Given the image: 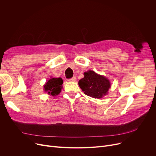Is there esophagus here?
Returning <instances> with one entry per match:
<instances>
[{"mask_svg": "<svg viewBox=\"0 0 156 156\" xmlns=\"http://www.w3.org/2000/svg\"><path fill=\"white\" fill-rule=\"evenodd\" d=\"M76 77H73V78H70V79H69L68 80V81H76Z\"/></svg>", "mask_w": 156, "mask_h": 156, "instance_id": "esophagus-1", "label": "esophagus"}]
</instances>
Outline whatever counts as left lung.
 <instances>
[{"instance_id":"left-lung-1","label":"left lung","mask_w":156,"mask_h":156,"mask_svg":"<svg viewBox=\"0 0 156 156\" xmlns=\"http://www.w3.org/2000/svg\"><path fill=\"white\" fill-rule=\"evenodd\" d=\"M78 85L85 95L95 99L107 94L111 87L108 79L91 70L84 73V78L78 81Z\"/></svg>"}]
</instances>
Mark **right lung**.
Segmentation results:
<instances>
[{"mask_svg":"<svg viewBox=\"0 0 156 156\" xmlns=\"http://www.w3.org/2000/svg\"><path fill=\"white\" fill-rule=\"evenodd\" d=\"M63 81L61 78H53L47 81L44 85V90L46 92L52 95H58L61 90Z\"/></svg>","mask_w":156,"mask_h":156,"instance_id":"add662e5","label":"right lung"}]
</instances>
